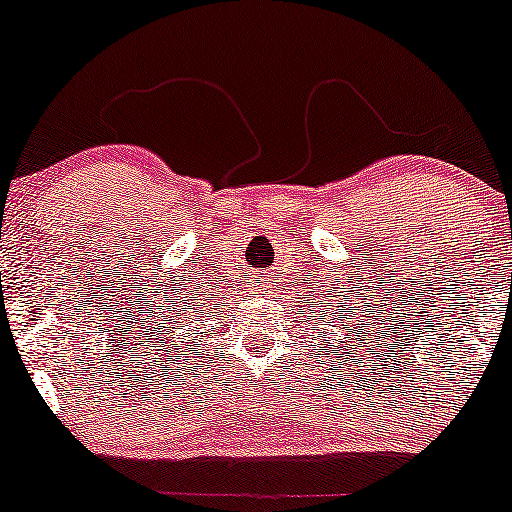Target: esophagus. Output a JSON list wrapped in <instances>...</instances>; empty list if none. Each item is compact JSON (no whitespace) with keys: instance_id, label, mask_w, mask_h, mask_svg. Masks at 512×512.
Segmentation results:
<instances>
[{"instance_id":"esophagus-1","label":"esophagus","mask_w":512,"mask_h":512,"mask_svg":"<svg viewBox=\"0 0 512 512\" xmlns=\"http://www.w3.org/2000/svg\"><path fill=\"white\" fill-rule=\"evenodd\" d=\"M254 292L266 296V294H273V287H270L268 280H258V282H254Z\"/></svg>"}]
</instances>
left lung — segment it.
<instances>
[{
    "label": "left lung",
    "mask_w": 512,
    "mask_h": 512,
    "mask_svg": "<svg viewBox=\"0 0 512 512\" xmlns=\"http://www.w3.org/2000/svg\"><path fill=\"white\" fill-rule=\"evenodd\" d=\"M320 313H323V311H320Z\"/></svg>",
    "instance_id": "8db88e82"
}]
</instances>
